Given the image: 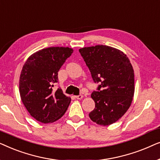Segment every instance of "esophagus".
<instances>
[{
	"mask_svg": "<svg viewBox=\"0 0 160 160\" xmlns=\"http://www.w3.org/2000/svg\"><path fill=\"white\" fill-rule=\"evenodd\" d=\"M75 98H76V99H78V100H80V99H82V98H83V95H76V96H75Z\"/></svg>",
	"mask_w": 160,
	"mask_h": 160,
	"instance_id": "1",
	"label": "esophagus"
}]
</instances>
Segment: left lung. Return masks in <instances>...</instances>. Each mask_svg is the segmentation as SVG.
<instances>
[{
  "label": "left lung",
  "instance_id": "left-lung-1",
  "mask_svg": "<svg viewBox=\"0 0 160 160\" xmlns=\"http://www.w3.org/2000/svg\"><path fill=\"white\" fill-rule=\"evenodd\" d=\"M81 55L98 84L91 97L95 107L89 117L100 125L118 121L130 108L134 95V71L126 54L105 45L84 47Z\"/></svg>",
  "mask_w": 160,
  "mask_h": 160
}]
</instances>
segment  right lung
Segmentation results:
<instances>
[{
  "label": "right lung",
  "instance_id": "1",
  "mask_svg": "<svg viewBox=\"0 0 160 160\" xmlns=\"http://www.w3.org/2000/svg\"><path fill=\"white\" fill-rule=\"evenodd\" d=\"M73 50L68 47H49L32 54L26 61L19 78V93L24 106L37 121L55 122L67 111L71 98L60 87L58 73Z\"/></svg>",
  "mask_w": 160,
  "mask_h": 160
}]
</instances>
